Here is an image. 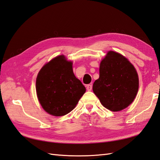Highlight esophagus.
I'll list each match as a JSON object with an SVG mask.
<instances>
[{"instance_id": "obj_1", "label": "esophagus", "mask_w": 160, "mask_h": 160, "mask_svg": "<svg viewBox=\"0 0 160 160\" xmlns=\"http://www.w3.org/2000/svg\"><path fill=\"white\" fill-rule=\"evenodd\" d=\"M92 88H93L92 84H87V91H91L92 90Z\"/></svg>"}]
</instances>
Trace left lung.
I'll return each instance as SVG.
<instances>
[{"label": "left lung", "mask_w": 160, "mask_h": 160, "mask_svg": "<svg viewBox=\"0 0 160 160\" xmlns=\"http://www.w3.org/2000/svg\"><path fill=\"white\" fill-rule=\"evenodd\" d=\"M139 88L134 66L120 53L109 51L101 61L100 77L93 91L101 104L111 111H120L133 102Z\"/></svg>", "instance_id": "obj_1"}]
</instances>
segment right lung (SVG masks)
<instances>
[{
	"mask_svg": "<svg viewBox=\"0 0 160 160\" xmlns=\"http://www.w3.org/2000/svg\"><path fill=\"white\" fill-rule=\"evenodd\" d=\"M72 62L58 56L45 64L36 78L37 97L43 109L54 116H62L76 107L86 89L75 76Z\"/></svg>",
	"mask_w": 160,
	"mask_h": 160,
	"instance_id": "add662e5",
	"label": "right lung"
}]
</instances>
